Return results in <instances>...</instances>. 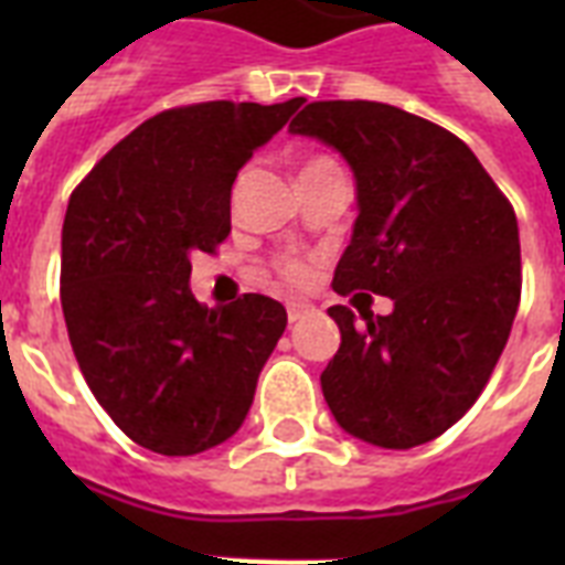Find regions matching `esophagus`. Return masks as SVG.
Listing matches in <instances>:
<instances>
[{"instance_id": "34e87169", "label": "esophagus", "mask_w": 565, "mask_h": 565, "mask_svg": "<svg viewBox=\"0 0 565 565\" xmlns=\"http://www.w3.org/2000/svg\"><path fill=\"white\" fill-rule=\"evenodd\" d=\"M308 310V305H301V301H287V319H290V322H299Z\"/></svg>"}]
</instances>
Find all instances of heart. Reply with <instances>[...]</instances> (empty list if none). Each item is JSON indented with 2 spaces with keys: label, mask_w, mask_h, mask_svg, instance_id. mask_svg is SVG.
I'll list each match as a JSON object with an SVG mask.
<instances>
[{
  "label": "heart",
  "mask_w": 565,
  "mask_h": 565,
  "mask_svg": "<svg viewBox=\"0 0 565 565\" xmlns=\"http://www.w3.org/2000/svg\"><path fill=\"white\" fill-rule=\"evenodd\" d=\"M328 163H334V161H328V158H310V161H305V167H301V172H310V170H319V167H328ZM284 275L290 278V281H305L310 275L308 264H301V260H290V264H284Z\"/></svg>",
  "instance_id": "1"
}]
</instances>
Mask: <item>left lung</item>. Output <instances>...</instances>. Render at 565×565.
<instances>
[{
	"mask_svg": "<svg viewBox=\"0 0 565 565\" xmlns=\"http://www.w3.org/2000/svg\"><path fill=\"white\" fill-rule=\"evenodd\" d=\"M290 135L343 154L358 184L340 296L377 292L393 313L328 308L343 343L322 372L337 425L377 448L448 430L490 381L522 296L519 225L472 149L384 102H310Z\"/></svg>",
	"mask_w": 565,
	"mask_h": 565,
	"instance_id": "8db88e82",
	"label": "left lung"
}]
</instances>
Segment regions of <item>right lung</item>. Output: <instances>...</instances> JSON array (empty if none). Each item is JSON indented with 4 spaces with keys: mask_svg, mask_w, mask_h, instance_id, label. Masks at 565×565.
<instances>
[{
    "mask_svg": "<svg viewBox=\"0 0 565 565\" xmlns=\"http://www.w3.org/2000/svg\"><path fill=\"white\" fill-rule=\"evenodd\" d=\"M202 102L119 140L70 195L61 308L96 402L137 446L190 457L237 434L287 310L246 292L207 308L190 255L231 234V184L301 108Z\"/></svg>",
    "mask_w": 565,
    "mask_h": 565,
    "instance_id": "obj_1",
    "label": "right lung"
}]
</instances>
